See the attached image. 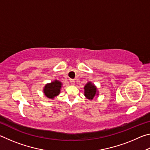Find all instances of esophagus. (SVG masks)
<instances>
[{
    "label": "esophagus",
    "instance_id": "obj_1",
    "mask_svg": "<svg viewBox=\"0 0 150 150\" xmlns=\"http://www.w3.org/2000/svg\"><path fill=\"white\" fill-rule=\"evenodd\" d=\"M70 83H71V84L74 85V84H75V81H74V79H70Z\"/></svg>",
    "mask_w": 150,
    "mask_h": 150
}]
</instances>
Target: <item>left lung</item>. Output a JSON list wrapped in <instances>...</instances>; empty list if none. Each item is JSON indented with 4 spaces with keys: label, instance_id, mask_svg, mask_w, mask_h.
I'll return each instance as SVG.
<instances>
[{
    "label": "left lung",
    "instance_id": "1",
    "mask_svg": "<svg viewBox=\"0 0 150 150\" xmlns=\"http://www.w3.org/2000/svg\"><path fill=\"white\" fill-rule=\"evenodd\" d=\"M85 96V97L89 99L90 100H93V98L96 95H98V91L96 86L93 85L91 82H88L84 87Z\"/></svg>",
    "mask_w": 150,
    "mask_h": 150
}]
</instances>
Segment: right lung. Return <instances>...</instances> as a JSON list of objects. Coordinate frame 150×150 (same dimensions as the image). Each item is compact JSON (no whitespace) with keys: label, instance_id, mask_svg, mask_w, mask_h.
Wrapping results in <instances>:
<instances>
[{"label":"right lung","instance_id":"right-lung-1","mask_svg":"<svg viewBox=\"0 0 150 150\" xmlns=\"http://www.w3.org/2000/svg\"><path fill=\"white\" fill-rule=\"evenodd\" d=\"M62 83L58 80H55L50 83H47L44 88V95L49 98H54L60 93Z\"/></svg>","mask_w":150,"mask_h":150}]
</instances>
